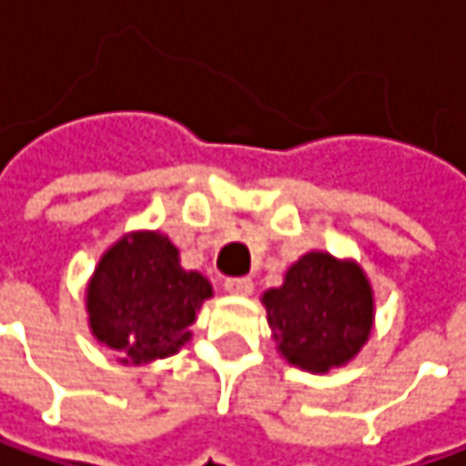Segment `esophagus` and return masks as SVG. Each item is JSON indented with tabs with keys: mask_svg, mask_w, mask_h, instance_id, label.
Masks as SVG:
<instances>
[{
	"mask_svg": "<svg viewBox=\"0 0 466 466\" xmlns=\"http://www.w3.org/2000/svg\"><path fill=\"white\" fill-rule=\"evenodd\" d=\"M224 289L229 294H237V297H248V294H253V281L250 279H227L224 281Z\"/></svg>",
	"mask_w": 466,
	"mask_h": 466,
	"instance_id": "esophagus-1",
	"label": "esophagus"
}]
</instances>
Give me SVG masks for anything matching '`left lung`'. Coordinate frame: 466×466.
Listing matches in <instances>:
<instances>
[{"label": "left lung", "instance_id": "obj_1", "mask_svg": "<svg viewBox=\"0 0 466 466\" xmlns=\"http://www.w3.org/2000/svg\"><path fill=\"white\" fill-rule=\"evenodd\" d=\"M276 352L308 373L352 362L375 323V294L352 258L310 250L284 273V284L260 297Z\"/></svg>", "mask_w": 466, "mask_h": 466}]
</instances>
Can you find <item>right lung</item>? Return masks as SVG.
Masks as SVG:
<instances>
[{
    "instance_id": "right-lung-1",
    "label": "right lung",
    "mask_w": 466,
    "mask_h": 466,
    "mask_svg": "<svg viewBox=\"0 0 466 466\" xmlns=\"http://www.w3.org/2000/svg\"><path fill=\"white\" fill-rule=\"evenodd\" d=\"M211 297V281L182 268L167 234L135 229L101 255L86 284V313L93 339L122 365H151L193 339L190 326Z\"/></svg>"
}]
</instances>
